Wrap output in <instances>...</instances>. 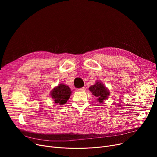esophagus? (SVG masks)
<instances>
[{"instance_id":"esophagus-1","label":"esophagus","mask_w":157,"mask_h":157,"mask_svg":"<svg viewBox=\"0 0 157 157\" xmlns=\"http://www.w3.org/2000/svg\"><path fill=\"white\" fill-rule=\"evenodd\" d=\"M85 90H86V88L85 87H83V88H79L78 89V91H79V92H83V91H85Z\"/></svg>"}]
</instances>
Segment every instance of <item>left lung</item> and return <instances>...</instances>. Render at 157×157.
<instances>
[{
    "mask_svg": "<svg viewBox=\"0 0 157 157\" xmlns=\"http://www.w3.org/2000/svg\"><path fill=\"white\" fill-rule=\"evenodd\" d=\"M89 90L97 98V101L99 103H102L110 95L109 89L100 81H96L94 85L90 86Z\"/></svg>",
    "mask_w": 157,
    "mask_h": 157,
    "instance_id": "obj_1",
    "label": "left lung"
}]
</instances>
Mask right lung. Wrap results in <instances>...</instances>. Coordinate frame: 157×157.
<instances>
[{"mask_svg": "<svg viewBox=\"0 0 157 157\" xmlns=\"http://www.w3.org/2000/svg\"><path fill=\"white\" fill-rule=\"evenodd\" d=\"M72 94V91L69 86L60 83L54 87L50 92V96L55 103L59 105H63L67 102Z\"/></svg>", "mask_w": 157, "mask_h": 157, "instance_id": "add662e5", "label": "right lung"}]
</instances>
